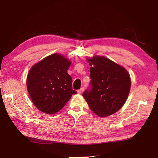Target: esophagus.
Listing matches in <instances>:
<instances>
[{"mask_svg":"<svg viewBox=\"0 0 158 158\" xmlns=\"http://www.w3.org/2000/svg\"><path fill=\"white\" fill-rule=\"evenodd\" d=\"M83 91H84V88H81L80 89L77 90V92H78V94H81L83 92Z\"/></svg>","mask_w":158,"mask_h":158,"instance_id":"obj_1","label":"esophagus"}]
</instances>
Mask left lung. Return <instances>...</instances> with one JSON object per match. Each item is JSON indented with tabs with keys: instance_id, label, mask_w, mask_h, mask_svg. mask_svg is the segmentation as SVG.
<instances>
[{
	"instance_id": "1",
	"label": "left lung",
	"mask_w": 158,
	"mask_h": 158,
	"mask_svg": "<svg viewBox=\"0 0 158 158\" xmlns=\"http://www.w3.org/2000/svg\"><path fill=\"white\" fill-rule=\"evenodd\" d=\"M91 87L83 92L89 107L100 117L109 116L122 108L130 93L131 79L123 67L104 56L88 58Z\"/></svg>"
}]
</instances>
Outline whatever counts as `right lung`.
<instances>
[{
  "label": "right lung",
  "mask_w": 158,
  "mask_h": 158,
  "mask_svg": "<svg viewBox=\"0 0 158 158\" xmlns=\"http://www.w3.org/2000/svg\"><path fill=\"white\" fill-rule=\"evenodd\" d=\"M71 62L59 53L47 56L30 69L26 79L32 102L48 115L61 110L77 92L72 89V78L67 70Z\"/></svg>",
  "instance_id": "1"
}]
</instances>
